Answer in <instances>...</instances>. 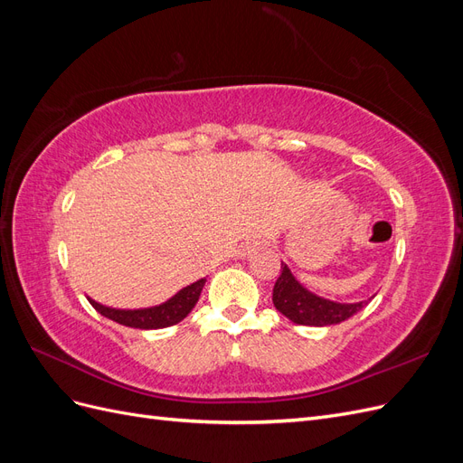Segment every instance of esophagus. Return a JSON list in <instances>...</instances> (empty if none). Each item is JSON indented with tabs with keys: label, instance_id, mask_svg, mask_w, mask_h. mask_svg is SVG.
<instances>
[{
	"label": "esophagus",
	"instance_id": "1",
	"mask_svg": "<svg viewBox=\"0 0 463 463\" xmlns=\"http://www.w3.org/2000/svg\"><path fill=\"white\" fill-rule=\"evenodd\" d=\"M259 241L257 240H250V241H245L241 247H240V250H237V255H240V257H249V255H253L255 253V250L259 249Z\"/></svg>",
	"mask_w": 463,
	"mask_h": 463
}]
</instances>
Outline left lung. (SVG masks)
<instances>
[{
  "instance_id": "left-lung-1",
  "label": "left lung",
  "mask_w": 463,
  "mask_h": 463,
  "mask_svg": "<svg viewBox=\"0 0 463 463\" xmlns=\"http://www.w3.org/2000/svg\"><path fill=\"white\" fill-rule=\"evenodd\" d=\"M276 309L296 325L303 326H330L354 317L367 305V301L338 303L325 299L307 289L299 279L291 274L289 266L282 262V272L276 279L272 291Z\"/></svg>"
}]
</instances>
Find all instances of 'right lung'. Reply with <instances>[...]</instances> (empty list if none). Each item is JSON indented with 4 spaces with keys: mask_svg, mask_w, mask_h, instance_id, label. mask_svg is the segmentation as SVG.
<instances>
[{
    "mask_svg": "<svg viewBox=\"0 0 463 463\" xmlns=\"http://www.w3.org/2000/svg\"><path fill=\"white\" fill-rule=\"evenodd\" d=\"M206 278L197 279V282L179 289L174 298L167 301L154 305V307H145V309H114V307H106L102 303H98L89 298L90 305L94 309L104 315L106 318L119 322L123 326H131V328H141V330H156V328H165V326H174L179 320H184L191 311L193 307L197 305L201 291L204 288Z\"/></svg>",
    "mask_w": 463,
    "mask_h": 463,
    "instance_id": "add662e5",
    "label": "right lung"
}]
</instances>
